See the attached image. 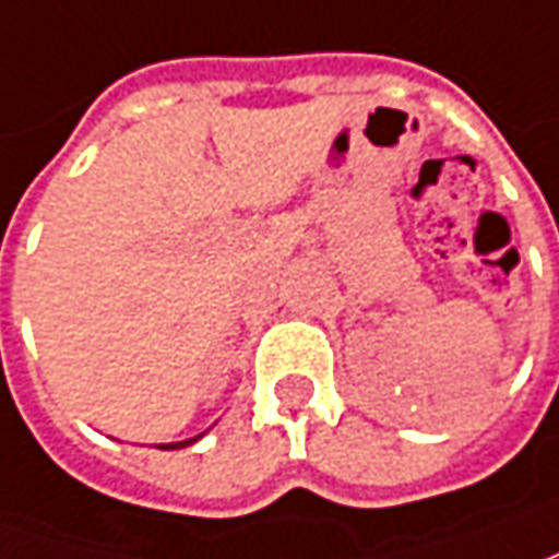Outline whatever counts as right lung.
Instances as JSON below:
<instances>
[{
    "mask_svg": "<svg viewBox=\"0 0 559 559\" xmlns=\"http://www.w3.org/2000/svg\"><path fill=\"white\" fill-rule=\"evenodd\" d=\"M201 436H194V439H185V442H164V445H157V449H164V452H173V449H185V445H191V442H198Z\"/></svg>",
    "mask_w": 559,
    "mask_h": 559,
    "instance_id": "1",
    "label": "right lung"
}]
</instances>
